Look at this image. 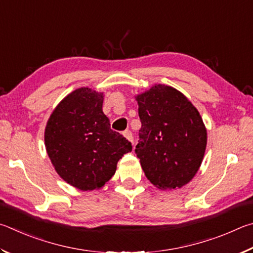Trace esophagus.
<instances>
[{
    "instance_id": "obj_1",
    "label": "esophagus",
    "mask_w": 253,
    "mask_h": 253,
    "mask_svg": "<svg viewBox=\"0 0 253 253\" xmlns=\"http://www.w3.org/2000/svg\"><path fill=\"white\" fill-rule=\"evenodd\" d=\"M123 135L126 136V138L129 140V141H131V142H133V135H132V132L130 131V130H126L123 132Z\"/></svg>"
}]
</instances>
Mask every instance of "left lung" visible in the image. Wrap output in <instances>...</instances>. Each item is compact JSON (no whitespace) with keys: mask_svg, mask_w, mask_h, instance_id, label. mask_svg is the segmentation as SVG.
Listing matches in <instances>:
<instances>
[{"mask_svg":"<svg viewBox=\"0 0 253 253\" xmlns=\"http://www.w3.org/2000/svg\"><path fill=\"white\" fill-rule=\"evenodd\" d=\"M135 100L142 124L135 153L145 176L159 189L183 187L196 175L206 152L200 113L180 91L162 84Z\"/></svg>","mask_w":253,"mask_h":253,"instance_id":"8db88e82","label":"left lung"}]
</instances>
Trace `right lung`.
Here are the masks:
<instances>
[{
	"instance_id": "1",
	"label": "right lung",
	"mask_w": 253,
	"mask_h": 253,
	"mask_svg": "<svg viewBox=\"0 0 253 253\" xmlns=\"http://www.w3.org/2000/svg\"><path fill=\"white\" fill-rule=\"evenodd\" d=\"M102 104L103 93L77 88L57 104L44 132L47 156L57 174L83 191L103 187L123 154L132 151L130 141L111 130Z\"/></svg>"
}]
</instances>
